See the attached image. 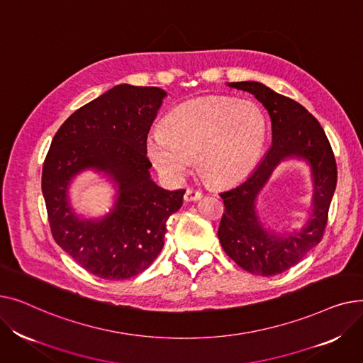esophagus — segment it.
<instances>
[{
  "label": "esophagus",
  "instance_id": "esophagus-1",
  "mask_svg": "<svg viewBox=\"0 0 363 363\" xmlns=\"http://www.w3.org/2000/svg\"><path fill=\"white\" fill-rule=\"evenodd\" d=\"M201 197H203L201 191H197V189H193V188H188L184 194L185 201H196V200H200Z\"/></svg>",
  "mask_w": 363,
  "mask_h": 363
}]
</instances>
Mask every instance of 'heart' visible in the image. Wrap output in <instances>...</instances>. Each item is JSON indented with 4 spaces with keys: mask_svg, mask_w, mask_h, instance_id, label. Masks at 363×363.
<instances>
[{
    "mask_svg": "<svg viewBox=\"0 0 363 363\" xmlns=\"http://www.w3.org/2000/svg\"><path fill=\"white\" fill-rule=\"evenodd\" d=\"M264 138L266 122L255 103L211 95L172 110L148 135L147 152L169 181H181L196 157L207 182L231 185L253 170Z\"/></svg>",
    "mask_w": 363,
    "mask_h": 363,
    "instance_id": "obj_1",
    "label": "heart"
}]
</instances>
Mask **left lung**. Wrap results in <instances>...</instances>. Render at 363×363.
<instances>
[{
    "instance_id": "obj_1",
    "label": "left lung",
    "mask_w": 363,
    "mask_h": 363,
    "mask_svg": "<svg viewBox=\"0 0 363 363\" xmlns=\"http://www.w3.org/2000/svg\"><path fill=\"white\" fill-rule=\"evenodd\" d=\"M228 86L253 94L268 110L272 145L249 177L219 194L225 212L218 237L225 253L240 268L259 277H274L297 264L322 240L337 185V163L320 123L301 104L255 81ZM285 158H301L311 164L314 207L300 232L277 236L259 222L255 203L272 172Z\"/></svg>"
}]
</instances>
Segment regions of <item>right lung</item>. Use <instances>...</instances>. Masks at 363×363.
<instances>
[{"mask_svg": "<svg viewBox=\"0 0 363 363\" xmlns=\"http://www.w3.org/2000/svg\"><path fill=\"white\" fill-rule=\"evenodd\" d=\"M166 92L118 85L76 110L52 138L43 167V194L55 242L88 272L126 279L145 271L163 249L166 220L185 189L167 191L150 177L147 135ZM104 171L117 184L112 212L78 218L68 185L81 171Z\"/></svg>", "mask_w": 363, "mask_h": 363, "instance_id": "obj_1", "label": "right lung"}]
</instances>
